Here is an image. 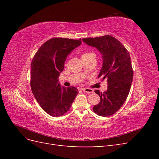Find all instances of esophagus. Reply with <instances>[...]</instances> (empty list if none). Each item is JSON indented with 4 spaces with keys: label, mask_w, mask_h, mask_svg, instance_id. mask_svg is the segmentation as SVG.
I'll use <instances>...</instances> for the list:
<instances>
[{
    "label": "esophagus",
    "mask_w": 159,
    "mask_h": 159,
    "mask_svg": "<svg viewBox=\"0 0 159 159\" xmlns=\"http://www.w3.org/2000/svg\"><path fill=\"white\" fill-rule=\"evenodd\" d=\"M83 91L85 93H93V90L92 89H89V88H83Z\"/></svg>",
    "instance_id": "esophagus-1"
}]
</instances>
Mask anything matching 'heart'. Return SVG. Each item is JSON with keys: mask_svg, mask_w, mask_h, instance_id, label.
Masks as SVG:
<instances>
[{"mask_svg": "<svg viewBox=\"0 0 159 159\" xmlns=\"http://www.w3.org/2000/svg\"><path fill=\"white\" fill-rule=\"evenodd\" d=\"M91 54H93V53H91V52H86V53H84V54L82 55V56H89Z\"/></svg>", "mask_w": 159, "mask_h": 159, "instance_id": "b5f03b06", "label": "heart"}]
</instances>
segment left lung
<instances>
[{
    "label": "left lung",
    "mask_w": 159,
    "mask_h": 159,
    "mask_svg": "<svg viewBox=\"0 0 159 159\" xmlns=\"http://www.w3.org/2000/svg\"><path fill=\"white\" fill-rule=\"evenodd\" d=\"M82 41L97 48L102 54L103 64L98 78H107L106 91H95L101 100L93 110L99 116H111L121 108L131 89L133 71L130 54L121 43L111 36L83 38Z\"/></svg>",
    "instance_id": "8db88e82"
}]
</instances>
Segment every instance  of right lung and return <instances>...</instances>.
Listing matches in <instances>:
<instances>
[{"instance_id":"1","label":"right lung","mask_w":159,"mask_h":159,"mask_svg":"<svg viewBox=\"0 0 159 159\" xmlns=\"http://www.w3.org/2000/svg\"><path fill=\"white\" fill-rule=\"evenodd\" d=\"M81 44V39L54 38L43 44L34 56L30 69V86L38 103L53 117L68 111L78 89L66 88L59 83L67 57Z\"/></svg>"}]
</instances>
